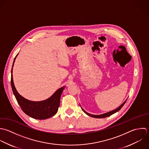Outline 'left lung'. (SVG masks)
Here are the masks:
<instances>
[{
	"mask_svg": "<svg viewBox=\"0 0 149 149\" xmlns=\"http://www.w3.org/2000/svg\"><path fill=\"white\" fill-rule=\"evenodd\" d=\"M126 101H127V100H126L120 107H118L117 109H115V110H113V111H110V112H108V113H104V114H100V115H92V114H89V113H86L85 110H83V109H82V108H81V109H82V111H83L85 113H86L88 116H90V117H93V118H106V117H109V116H110L111 115H112V114H113L117 113V111H118L123 107V106H124V104L125 103Z\"/></svg>",
	"mask_w": 149,
	"mask_h": 149,
	"instance_id": "obj_1",
	"label": "left lung"
}]
</instances>
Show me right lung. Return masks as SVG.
Returning <instances> with one entry per match:
<instances>
[{
    "label": "right lung",
    "mask_w": 149,
    "mask_h": 149,
    "mask_svg": "<svg viewBox=\"0 0 149 149\" xmlns=\"http://www.w3.org/2000/svg\"><path fill=\"white\" fill-rule=\"evenodd\" d=\"M17 56L14 58L13 67ZM13 67L11 71V88L14 95L15 96V99L22 110L26 115L37 120H45L54 116L58 111L60 103L61 95L65 86L58 89L50 97L45 100L40 102H33L28 100L21 96L18 93L14 86L12 74Z\"/></svg>",
    "instance_id": "add662e5"
}]
</instances>
